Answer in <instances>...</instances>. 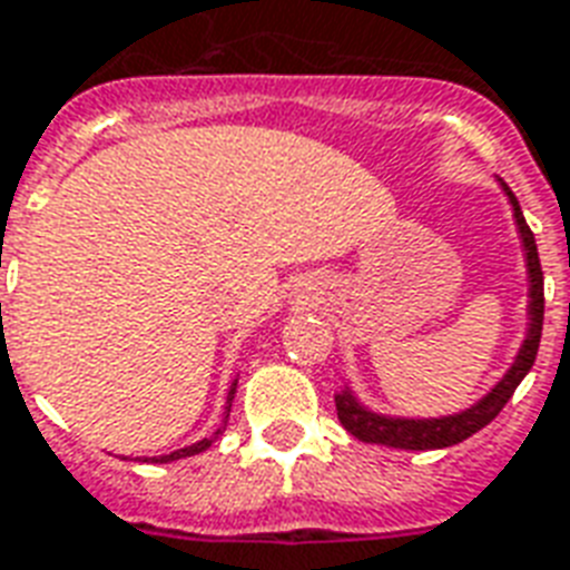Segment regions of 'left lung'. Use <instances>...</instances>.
<instances>
[{"label":"left lung","instance_id":"1","mask_svg":"<svg viewBox=\"0 0 570 570\" xmlns=\"http://www.w3.org/2000/svg\"><path fill=\"white\" fill-rule=\"evenodd\" d=\"M499 188L505 190L511 212H514V227L523 247V263H527V334L517 350L514 362L505 371V376L493 385V389L478 397L472 406L451 415H436V419H410V415H385L371 406H364L355 391L343 382L341 389L334 391V403H337V419L355 440L373 442V445H389V449H406V451H430V449H449L458 442L469 440L472 433L488 428L490 421L497 419L502 406L511 401L514 389L523 382L532 364H535L538 343H541V325H544V272H541V259H538L535 236L529 229L527 217L520 212V203L511 194L505 181H499Z\"/></svg>","mask_w":570,"mask_h":570}]
</instances>
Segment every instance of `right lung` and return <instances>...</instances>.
<instances>
[{
    "label": "right lung",
    "mask_w": 570,
    "mask_h": 570,
    "mask_svg": "<svg viewBox=\"0 0 570 570\" xmlns=\"http://www.w3.org/2000/svg\"><path fill=\"white\" fill-rule=\"evenodd\" d=\"M236 385H238V380H233V385H229V391H227V406H224V424H220V428L215 430V433H212V436H206V440H199V442H194V445H188V449H179V451H169V454H158V458H142V463H169V460H181V458H194V454H199V451H206L208 445H212V442L217 440V436H220V433H224V430H227V419H229V406H233V397H236Z\"/></svg>",
    "instance_id": "right-lung-1"
}]
</instances>
